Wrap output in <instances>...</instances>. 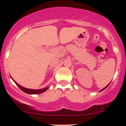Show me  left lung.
<instances>
[{
  "label": "left lung",
  "mask_w": 126,
  "mask_h": 126,
  "mask_svg": "<svg viewBox=\"0 0 126 126\" xmlns=\"http://www.w3.org/2000/svg\"><path fill=\"white\" fill-rule=\"evenodd\" d=\"M109 84H108V85L107 86H106V87H105V88H103V89H102V90H101V91H102V90H105V88H106L107 87V86H109ZM101 91H100V92H101Z\"/></svg>",
  "instance_id": "obj_1"
}]
</instances>
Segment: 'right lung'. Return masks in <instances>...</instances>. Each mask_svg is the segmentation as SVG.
<instances>
[{"instance_id": "obj_1", "label": "right lung", "mask_w": 126, "mask_h": 126, "mask_svg": "<svg viewBox=\"0 0 126 126\" xmlns=\"http://www.w3.org/2000/svg\"><path fill=\"white\" fill-rule=\"evenodd\" d=\"M14 82H15L16 84H17V86H18L23 92H24V93H28V94H40V93H43V92H45V91L48 88H46L41 89V90H31V89L26 88H24L23 87V86H20L19 84H17L16 81H14Z\"/></svg>"}]
</instances>
